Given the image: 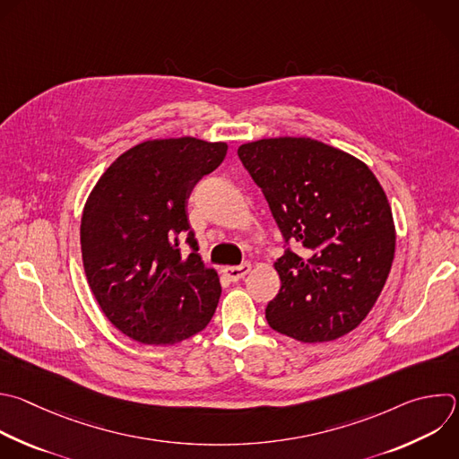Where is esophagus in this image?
I'll return each mask as SVG.
<instances>
[{
  "label": "esophagus",
  "mask_w": 459,
  "mask_h": 459,
  "mask_svg": "<svg viewBox=\"0 0 459 459\" xmlns=\"http://www.w3.org/2000/svg\"><path fill=\"white\" fill-rule=\"evenodd\" d=\"M248 272H250V264H248V263H243V264H239V266H227V268H223V273H225L230 281H239V279H243Z\"/></svg>",
  "instance_id": "1"
}]
</instances>
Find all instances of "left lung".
Segmentation results:
<instances>
[{"mask_svg": "<svg viewBox=\"0 0 459 459\" xmlns=\"http://www.w3.org/2000/svg\"><path fill=\"white\" fill-rule=\"evenodd\" d=\"M238 157L261 187L284 243L272 330L300 342H328L355 330L387 281L396 232L373 171L346 151L307 136L263 138Z\"/></svg>", "mask_w": 459, "mask_h": 459, "instance_id": "left-lung-1", "label": "left lung"}]
</instances>
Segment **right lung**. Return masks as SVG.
I'll return each instance as SVG.
<instances>
[{
	"label": "right lung",
	"mask_w": 459,
	"mask_h": 459,
	"mask_svg": "<svg viewBox=\"0 0 459 459\" xmlns=\"http://www.w3.org/2000/svg\"><path fill=\"white\" fill-rule=\"evenodd\" d=\"M227 149L195 136L145 140L122 152L86 200L81 252L88 284L108 321L136 342H182L216 312L220 277L198 254L187 198ZM182 237L192 247L187 258Z\"/></svg>",
	"instance_id": "right-lung-1"
}]
</instances>
